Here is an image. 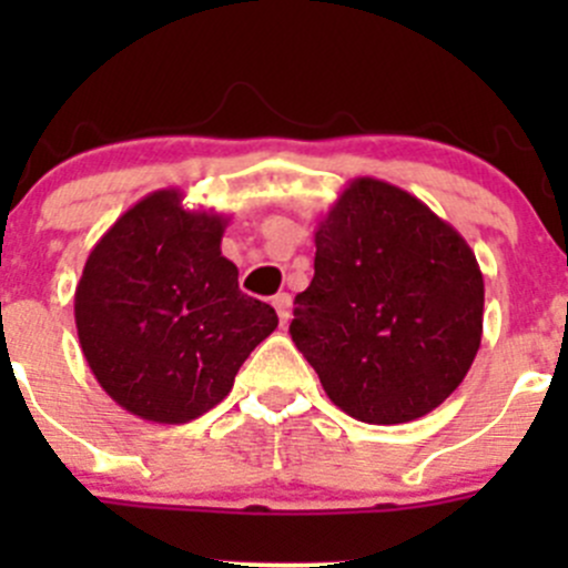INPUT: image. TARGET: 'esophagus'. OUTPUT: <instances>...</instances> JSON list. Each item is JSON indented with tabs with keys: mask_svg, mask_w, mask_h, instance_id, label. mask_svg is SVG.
Masks as SVG:
<instances>
[{
	"mask_svg": "<svg viewBox=\"0 0 568 568\" xmlns=\"http://www.w3.org/2000/svg\"><path fill=\"white\" fill-rule=\"evenodd\" d=\"M272 305H274V311H277L280 324H285V321L291 318V294H277L272 300Z\"/></svg>",
	"mask_w": 568,
	"mask_h": 568,
	"instance_id": "1",
	"label": "esophagus"
}]
</instances>
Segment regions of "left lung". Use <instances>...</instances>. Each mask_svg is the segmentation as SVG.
I'll list each match as a JSON object with an SVG mask.
<instances>
[{"mask_svg":"<svg viewBox=\"0 0 568 568\" xmlns=\"http://www.w3.org/2000/svg\"><path fill=\"white\" fill-rule=\"evenodd\" d=\"M313 266L288 332L332 404L393 426L462 385L484 332V274L415 194L354 178L318 222Z\"/></svg>","mask_w":568,"mask_h":568,"instance_id":"obj_1","label":"left lung"}]
</instances>
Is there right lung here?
I'll return each instance as SVG.
<instances>
[{
  "label": "right lung",
  "instance_id": "add662e5",
  "mask_svg": "<svg viewBox=\"0 0 568 568\" xmlns=\"http://www.w3.org/2000/svg\"><path fill=\"white\" fill-rule=\"evenodd\" d=\"M178 189L131 205L99 239L73 296L79 343L104 393L151 423L214 409L277 326L222 255L227 220L183 209Z\"/></svg>",
  "mask_w": 568,
  "mask_h": 568
}]
</instances>
